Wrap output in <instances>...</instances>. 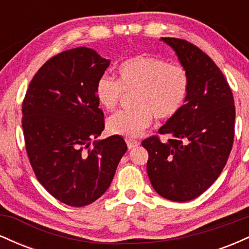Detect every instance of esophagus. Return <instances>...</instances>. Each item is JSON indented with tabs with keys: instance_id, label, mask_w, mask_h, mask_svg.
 Wrapping results in <instances>:
<instances>
[{
	"instance_id": "34e87169",
	"label": "esophagus",
	"mask_w": 249,
	"mask_h": 249,
	"mask_svg": "<svg viewBox=\"0 0 249 249\" xmlns=\"http://www.w3.org/2000/svg\"><path fill=\"white\" fill-rule=\"evenodd\" d=\"M126 144H127L128 150H131V148H134V147L138 146L141 142H137V141H133V139H126Z\"/></svg>"
}]
</instances>
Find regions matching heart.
I'll use <instances>...</instances> for the list:
<instances>
[{"label": "heart", "instance_id": "heart-1", "mask_svg": "<svg viewBox=\"0 0 249 249\" xmlns=\"http://www.w3.org/2000/svg\"><path fill=\"white\" fill-rule=\"evenodd\" d=\"M118 81L103 75L96 83L99 105L111 111L119 103L123 91H134L132 110L116 112L107 119L108 132L136 138L152 123V116L166 121L179 112L190 90V76L185 68L170 64L156 56L139 55L118 67Z\"/></svg>", "mask_w": 249, "mask_h": 249}]
</instances>
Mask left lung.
Returning <instances> with one entry per match:
<instances>
[{"mask_svg":"<svg viewBox=\"0 0 249 249\" xmlns=\"http://www.w3.org/2000/svg\"><path fill=\"white\" fill-rule=\"evenodd\" d=\"M190 76L182 107L150 137L147 174L156 192L172 201L196 199L218 179L233 146L235 107L225 76L206 53L187 41L161 37Z\"/></svg>","mask_w":249,"mask_h":249,"instance_id":"left-lung-1","label":"left lung"}]
</instances>
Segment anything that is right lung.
<instances>
[{
    "instance_id": "1",
    "label": "right lung",
    "mask_w": 249,
    "mask_h": 249,
    "mask_svg": "<svg viewBox=\"0 0 249 249\" xmlns=\"http://www.w3.org/2000/svg\"><path fill=\"white\" fill-rule=\"evenodd\" d=\"M110 59L90 48L58 53L34 76L22 107L25 148L36 178L63 204L90 205L107 192L127 146L104 130L96 83Z\"/></svg>"
}]
</instances>
